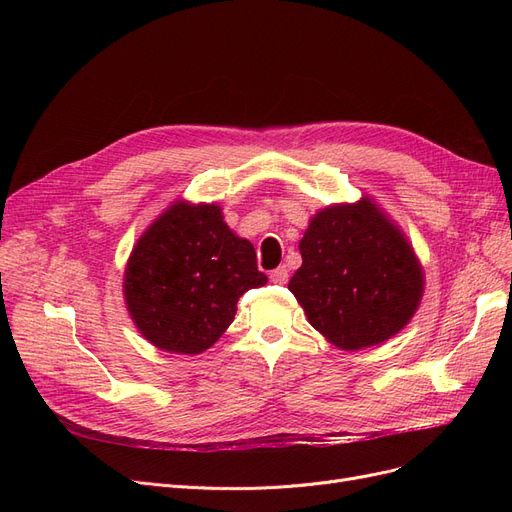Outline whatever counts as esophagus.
<instances>
[{
	"label": "esophagus",
	"instance_id": "1",
	"mask_svg": "<svg viewBox=\"0 0 512 512\" xmlns=\"http://www.w3.org/2000/svg\"><path fill=\"white\" fill-rule=\"evenodd\" d=\"M270 278H272L274 284H286V282H288V270H286L284 265H280V267H276V270L270 274Z\"/></svg>",
	"mask_w": 512,
	"mask_h": 512
}]
</instances>
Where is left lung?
<instances>
[{"mask_svg": "<svg viewBox=\"0 0 512 512\" xmlns=\"http://www.w3.org/2000/svg\"><path fill=\"white\" fill-rule=\"evenodd\" d=\"M299 249L303 265L288 290L332 344L359 351L409 324L423 294L421 265L369 199L321 209Z\"/></svg>", "mask_w": 512, "mask_h": 512, "instance_id": "obj_1", "label": "left lung"}]
</instances>
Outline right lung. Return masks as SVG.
Returning <instances> with one entry per match:
<instances>
[{"mask_svg":"<svg viewBox=\"0 0 512 512\" xmlns=\"http://www.w3.org/2000/svg\"><path fill=\"white\" fill-rule=\"evenodd\" d=\"M265 282L253 245L226 226L218 205L176 203L132 249L124 297L151 344L199 355L232 324L242 294Z\"/></svg>","mask_w":512,"mask_h":512,"instance_id":"obj_1","label":"right lung"}]
</instances>
